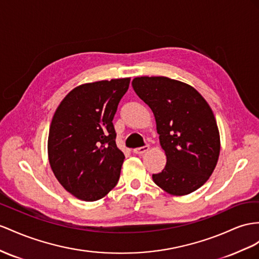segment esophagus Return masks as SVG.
Returning <instances> with one entry per match:
<instances>
[{"label": "esophagus", "mask_w": 259, "mask_h": 259, "mask_svg": "<svg viewBox=\"0 0 259 259\" xmlns=\"http://www.w3.org/2000/svg\"><path fill=\"white\" fill-rule=\"evenodd\" d=\"M149 145H144V147H141V148H137L134 150V153L136 154H143L145 153V152L149 151Z\"/></svg>", "instance_id": "34e87169"}]
</instances>
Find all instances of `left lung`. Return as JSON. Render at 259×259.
<instances>
[{
  "label": "left lung",
  "instance_id": "8db88e82",
  "mask_svg": "<svg viewBox=\"0 0 259 259\" xmlns=\"http://www.w3.org/2000/svg\"><path fill=\"white\" fill-rule=\"evenodd\" d=\"M156 122L166 165L152 178L171 196L194 193L209 180L220 155V134L207 101L193 86L166 76L132 79Z\"/></svg>",
  "mask_w": 259,
  "mask_h": 259
}]
</instances>
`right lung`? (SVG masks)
Listing matches in <instances>:
<instances>
[{
  "mask_svg": "<svg viewBox=\"0 0 259 259\" xmlns=\"http://www.w3.org/2000/svg\"><path fill=\"white\" fill-rule=\"evenodd\" d=\"M130 77L85 83L66 95L55 112L48 160L61 186L83 201H96L114 188L124 160L112 119Z\"/></svg>",
  "mask_w": 259,
  "mask_h": 259,
  "instance_id": "right-lung-1",
  "label": "right lung"
}]
</instances>
